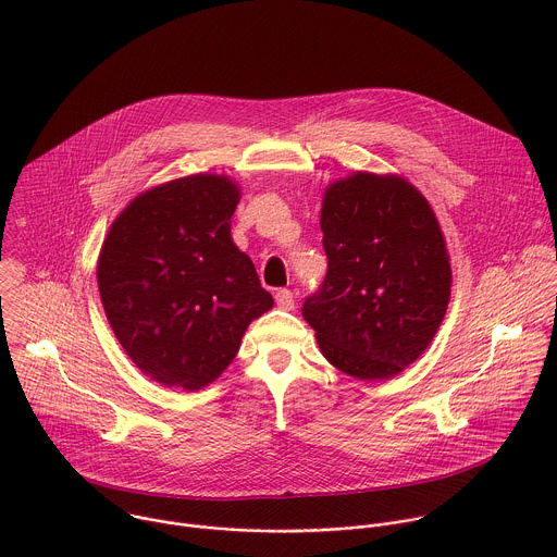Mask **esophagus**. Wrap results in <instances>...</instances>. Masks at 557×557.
Instances as JSON below:
<instances>
[{
    "label": "esophagus",
    "mask_w": 557,
    "mask_h": 557,
    "mask_svg": "<svg viewBox=\"0 0 557 557\" xmlns=\"http://www.w3.org/2000/svg\"><path fill=\"white\" fill-rule=\"evenodd\" d=\"M274 298H276V305H278V309L292 311V309L296 307V298H294V292H289V289H278Z\"/></svg>",
    "instance_id": "34e87169"
}]
</instances>
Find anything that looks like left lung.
<instances>
[{
    "instance_id": "obj_1",
    "label": "left lung",
    "mask_w": 557,
    "mask_h": 557,
    "mask_svg": "<svg viewBox=\"0 0 557 557\" xmlns=\"http://www.w3.org/2000/svg\"><path fill=\"white\" fill-rule=\"evenodd\" d=\"M321 232L327 272L302 318L338 371L388 380L446 315L453 274L437 219L409 182L356 173L325 190Z\"/></svg>"
}]
</instances>
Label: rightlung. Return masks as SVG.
<instances>
[{
  "instance_id": "right-lung-1",
  "label": "right lung",
  "mask_w": 557,
  "mask_h": 557,
  "mask_svg": "<svg viewBox=\"0 0 557 557\" xmlns=\"http://www.w3.org/2000/svg\"><path fill=\"white\" fill-rule=\"evenodd\" d=\"M239 193L188 175L137 197L98 259L107 319L133 362L162 386L199 391L236 358L242 334L274 300L232 242Z\"/></svg>"
}]
</instances>
